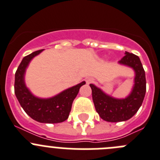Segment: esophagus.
<instances>
[{"mask_svg":"<svg viewBox=\"0 0 160 160\" xmlns=\"http://www.w3.org/2000/svg\"><path fill=\"white\" fill-rule=\"evenodd\" d=\"M92 81H93V79H92V78H88L86 79V82H87L88 84H89V83H91Z\"/></svg>","mask_w":160,"mask_h":160,"instance_id":"34e87169","label":"esophagus"}]
</instances>
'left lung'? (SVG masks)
Segmentation results:
<instances>
[{"label": "left lung", "mask_w": 160, "mask_h": 160, "mask_svg": "<svg viewBox=\"0 0 160 160\" xmlns=\"http://www.w3.org/2000/svg\"><path fill=\"white\" fill-rule=\"evenodd\" d=\"M125 54L118 63L130 67L135 71L134 86L131 93L127 98H114L104 93L94 85H89L92 89L96 111L102 119L111 122L127 121L132 118L139 110L145 96V72L140 58L128 52H126Z\"/></svg>", "instance_id": "1"}]
</instances>
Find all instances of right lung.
Here are the masks:
<instances>
[{
	"instance_id": "obj_1",
	"label": "right lung",
	"mask_w": 160,
	"mask_h": 160,
	"mask_svg": "<svg viewBox=\"0 0 160 160\" xmlns=\"http://www.w3.org/2000/svg\"><path fill=\"white\" fill-rule=\"evenodd\" d=\"M42 51L43 49L33 52L22 59L15 74V94L22 109L33 119L42 123L62 122L68 119L73 101L80 87L86 84V82L69 88L51 98L42 99L34 97L26 86L24 74L30 60Z\"/></svg>"
}]
</instances>
